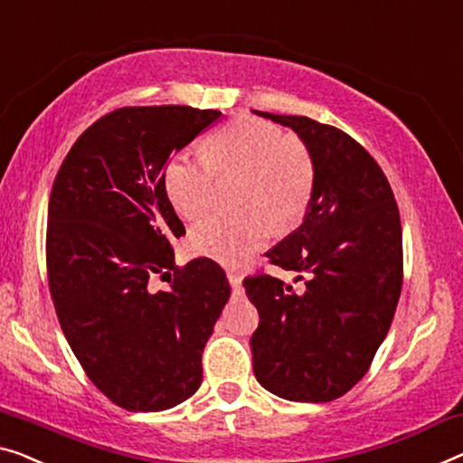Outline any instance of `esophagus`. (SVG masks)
<instances>
[{
    "instance_id": "obj_1",
    "label": "esophagus",
    "mask_w": 463,
    "mask_h": 463,
    "mask_svg": "<svg viewBox=\"0 0 463 463\" xmlns=\"http://www.w3.org/2000/svg\"><path fill=\"white\" fill-rule=\"evenodd\" d=\"M229 282H231V287H232V295H234V298H241V295L245 293V291H243V276H241L239 272L229 270Z\"/></svg>"
}]
</instances>
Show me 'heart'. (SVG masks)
<instances>
[{
	"label": "heart",
	"instance_id": "b5f03b06",
	"mask_svg": "<svg viewBox=\"0 0 463 463\" xmlns=\"http://www.w3.org/2000/svg\"><path fill=\"white\" fill-rule=\"evenodd\" d=\"M241 172L234 202L243 208L213 212L191 231L193 250L222 264H237L288 229L306 212L314 187V162L306 145L288 139L272 122L241 116L213 133L205 156L181 151L164 168L165 197L178 216L197 218L213 199V175Z\"/></svg>",
	"mask_w": 463,
	"mask_h": 463
}]
</instances>
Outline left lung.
<instances>
[{"label": "left lung", "mask_w": 463, "mask_h": 463, "mask_svg": "<svg viewBox=\"0 0 463 463\" xmlns=\"http://www.w3.org/2000/svg\"><path fill=\"white\" fill-rule=\"evenodd\" d=\"M253 114L291 128L314 162L301 226L266 253L272 264L306 274L303 288L268 274L243 282L260 314L253 372L288 402H333L368 372L402 295L395 195L374 157L343 130L307 116Z\"/></svg>", "instance_id": "8db88e82"}]
</instances>
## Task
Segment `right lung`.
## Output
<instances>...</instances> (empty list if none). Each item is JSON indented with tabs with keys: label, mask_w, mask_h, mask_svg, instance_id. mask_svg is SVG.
<instances>
[{
	"label": "right lung",
	"mask_w": 463,
	"mask_h": 463,
	"mask_svg": "<svg viewBox=\"0 0 463 463\" xmlns=\"http://www.w3.org/2000/svg\"><path fill=\"white\" fill-rule=\"evenodd\" d=\"M222 112L120 108L82 133L55 176L47 276L60 326L91 383L128 411L183 403L203 381L202 354L231 298L208 258L175 264L183 237L164 168ZM175 270L165 292L148 279Z\"/></svg>",
	"instance_id": "add662e5"
}]
</instances>
